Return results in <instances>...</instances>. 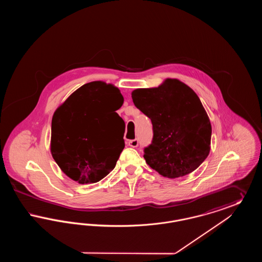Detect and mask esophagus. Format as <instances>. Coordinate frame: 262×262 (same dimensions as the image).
Here are the masks:
<instances>
[{
    "instance_id": "obj_1",
    "label": "esophagus",
    "mask_w": 262,
    "mask_h": 262,
    "mask_svg": "<svg viewBox=\"0 0 262 262\" xmlns=\"http://www.w3.org/2000/svg\"><path fill=\"white\" fill-rule=\"evenodd\" d=\"M127 145L130 146V147L136 148V147L138 146V140L137 139H130V140L127 141Z\"/></svg>"
}]
</instances>
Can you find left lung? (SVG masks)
Listing matches in <instances>:
<instances>
[{"label":"left lung","mask_w":262,"mask_h":262,"mask_svg":"<svg viewBox=\"0 0 262 262\" xmlns=\"http://www.w3.org/2000/svg\"><path fill=\"white\" fill-rule=\"evenodd\" d=\"M132 97L152 123V141L143 149L150 167L170 179L200 167L210 151L212 129L195 92L169 78L159 88L136 89Z\"/></svg>","instance_id":"left-lung-1"}]
</instances>
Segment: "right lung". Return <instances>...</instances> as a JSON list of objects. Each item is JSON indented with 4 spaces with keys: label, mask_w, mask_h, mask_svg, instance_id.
Segmentation results:
<instances>
[{
    "label": "right lung",
    "mask_w": 262,
    "mask_h": 262,
    "mask_svg": "<svg viewBox=\"0 0 262 262\" xmlns=\"http://www.w3.org/2000/svg\"><path fill=\"white\" fill-rule=\"evenodd\" d=\"M123 103L118 88L93 81L75 90L54 113L51 152L68 177L93 184L115 168L125 148V122L116 113Z\"/></svg>",
    "instance_id": "right-lung-1"
}]
</instances>
